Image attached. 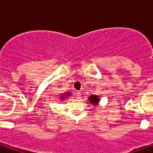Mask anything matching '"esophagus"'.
Segmentation results:
<instances>
[{"label": "esophagus", "mask_w": 153, "mask_h": 153, "mask_svg": "<svg viewBox=\"0 0 153 153\" xmlns=\"http://www.w3.org/2000/svg\"><path fill=\"white\" fill-rule=\"evenodd\" d=\"M76 97L78 99H79V98H81V93L80 92H77L76 93Z\"/></svg>", "instance_id": "34e87169"}]
</instances>
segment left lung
Masks as SVG:
<instances>
[{"label": "left lung", "instance_id": "left-lung-1", "mask_svg": "<svg viewBox=\"0 0 153 153\" xmlns=\"http://www.w3.org/2000/svg\"><path fill=\"white\" fill-rule=\"evenodd\" d=\"M89 101L91 102V104H98V102H99V98H98V96L96 95H92L89 98Z\"/></svg>", "mask_w": 153, "mask_h": 153}]
</instances>
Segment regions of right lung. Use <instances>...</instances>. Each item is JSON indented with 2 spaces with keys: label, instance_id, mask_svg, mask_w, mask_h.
<instances>
[{
  "label": "right lung",
  "instance_id": "add662e5",
  "mask_svg": "<svg viewBox=\"0 0 153 153\" xmlns=\"http://www.w3.org/2000/svg\"><path fill=\"white\" fill-rule=\"evenodd\" d=\"M67 95H69V93H67ZM62 98H63V95H62V97H61V98L62 99Z\"/></svg>",
  "mask_w": 153,
  "mask_h": 153
}]
</instances>
